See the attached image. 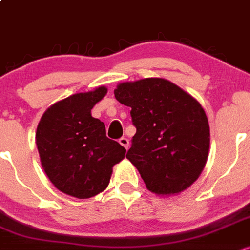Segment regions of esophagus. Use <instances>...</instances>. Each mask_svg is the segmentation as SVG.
Instances as JSON below:
<instances>
[{"label": "esophagus", "instance_id": "esophagus-1", "mask_svg": "<svg viewBox=\"0 0 250 250\" xmlns=\"http://www.w3.org/2000/svg\"><path fill=\"white\" fill-rule=\"evenodd\" d=\"M119 144L122 145V146H124L126 150H127L128 146H130V142H128V139L125 138V137H122V138L119 139Z\"/></svg>", "mask_w": 250, "mask_h": 250}]
</instances>
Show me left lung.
Here are the masks:
<instances>
[{
    "label": "left lung",
    "mask_w": 250,
    "mask_h": 250,
    "mask_svg": "<svg viewBox=\"0 0 250 250\" xmlns=\"http://www.w3.org/2000/svg\"><path fill=\"white\" fill-rule=\"evenodd\" d=\"M114 97L131 107L136 134L126 158L150 191L175 195L201 175L209 152L208 118L201 104L159 78L123 83Z\"/></svg>",
    "instance_id": "1"
}]
</instances>
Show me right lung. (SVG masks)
Wrapping results in <instances>:
<instances>
[{
	"label": "right lung",
	"mask_w": 250,
	"mask_h": 250,
	"mask_svg": "<svg viewBox=\"0 0 250 250\" xmlns=\"http://www.w3.org/2000/svg\"><path fill=\"white\" fill-rule=\"evenodd\" d=\"M106 92L102 86L55 103L41 117L36 130L46 175L60 191L80 200L105 190L112 167L125 157V148L107 138L105 124L91 114Z\"/></svg>",
	"instance_id": "obj_1"
}]
</instances>
